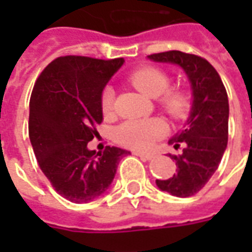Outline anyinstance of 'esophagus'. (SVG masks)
<instances>
[{
  "label": "esophagus",
  "mask_w": 252,
  "mask_h": 252,
  "mask_svg": "<svg viewBox=\"0 0 252 252\" xmlns=\"http://www.w3.org/2000/svg\"><path fill=\"white\" fill-rule=\"evenodd\" d=\"M133 155H136V157H139V158L142 159V160H151V159L154 158V155H151V154H144V153H139V151H133Z\"/></svg>",
  "instance_id": "34e87169"
}]
</instances>
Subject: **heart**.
Instances as JSON below:
<instances>
[{
  "label": "heart",
  "mask_w": 252,
  "mask_h": 252,
  "mask_svg": "<svg viewBox=\"0 0 252 252\" xmlns=\"http://www.w3.org/2000/svg\"><path fill=\"white\" fill-rule=\"evenodd\" d=\"M128 81L148 97H159V104L173 120H184L191 109V95L182 88L170 86V77L162 68L144 66L132 71ZM101 109L105 116L115 112V92L110 86L102 90ZM166 135V126L159 119L128 120L115 129L116 142L132 150L146 151Z\"/></svg>",
  "instance_id": "b5f03b06"
}]
</instances>
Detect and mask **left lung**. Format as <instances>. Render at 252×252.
Returning <instances> with one entry per match:
<instances>
[{
    "label": "left lung",
    "instance_id": "left-lung-1",
    "mask_svg": "<svg viewBox=\"0 0 252 252\" xmlns=\"http://www.w3.org/2000/svg\"><path fill=\"white\" fill-rule=\"evenodd\" d=\"M148 59L178 64L191 85L193 105L185 129L169 140L175 150L184 146L180 155H170L175 160L177 173L169 180H157L160 190L175 197H190L197 194L211 180L227 148V90L215 67L198 55L166 51L148 55Z\"/></svg>",
    "mask_w": 252,
    "mask_h": 252
}]
</instances>
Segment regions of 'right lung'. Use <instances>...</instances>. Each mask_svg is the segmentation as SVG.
Listing matches in <instances>:
<instances>
[{
	"instance_id": "1",
	"label": "right lung",
	"mask_w": 252,
	"mask_h": 252,
	"mask_svg": "<svg viewBox=\"0 0 252 252\" xmlns=\"http://www.w3.org/2000/svg\"><path fill=\"white\" fill-rule=\"evenodd\" d=\"M123 58L67 55L52 61L36 79L30 101L31 144L54 189L71 202L95 200L109 188L126 150L90 151L102 123L101 94Z\"/></svg>"
}]
</instances>
